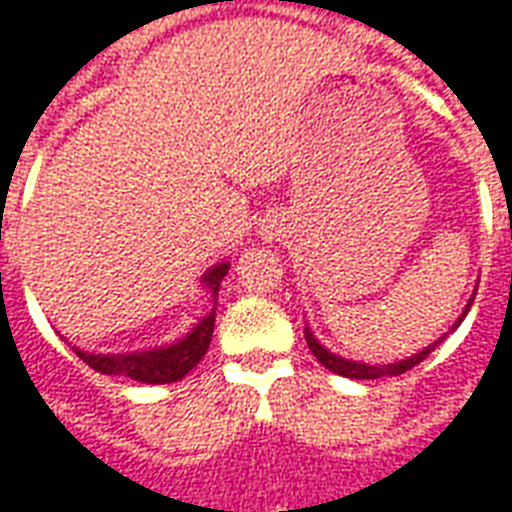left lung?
<instances>
[{
  "label": "left lung",
  "instance_id": "left-lung-1",
  "mask_svg": "<svg viewBox=\"0 0 512 512\" xmlns=\"http://www.w3.org/2000/svg\"><path fill=\"white\" fill-rule=\"evenodd\" d=\"M466 308H471V303ZM463 314H466V311H463ZM460 320H463V317H460ZM306 344H308V350L314 353V358H317L325 369L336 372V375H342V378H353V380H378V378H394V375H402V372H408V369H413L416 364H422L424 358L433 353V347H436L438 342L433 344V347H424L422 353L411 355V358H405V361H400V364H383V366L355 364V361H347V358H339V355L328 353V350L314 339V333L308 331V328H306Z\"/></svg>",
  "mask_w": 512,
  "mask_h": 512
}]
</instances>
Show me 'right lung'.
Returning <instances> with one entry per match:
<instances>
[{
    "mask_svg": "<svg viewBox=\"0 0 512 512\" xmlns=\"http://www.w3.org/2000/svg\"><path fill=\"white\" fill-rule=\"evenodd\" d=\"M228 264H217L204 275V284L217 295L220 281L226 278ZM215 331V311L206 314L204 320L192 328L190 336H184L181 342L162 347V350H148V353L132 355H90L76 350V355L101 375H118V378H132L137 383H176L181 380L192 366L198 364L209 350Z\"/></svg>",
    "mask_w": 512,
    "mask_h": 512,
    "instance_id": "obj_1",
    "label": "right lung"
}]
</instances>
